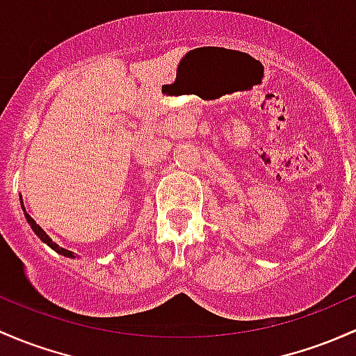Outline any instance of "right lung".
<instances>
[{"instance_id":"right-lung-1","label":"right lung","mask_w":356,"mask_h":356,"mask_svg":"<svg viewBox=\"0 0 356 356\" xmlns=\"http://www.w3.org/2000/svg\"><path fill=\"white\" fill-rule=\"evenodd\" d=\"M20 203H22V208H24V201H22V197H20ZM24 213H25V218H27V222H29L30 228H32V230L35 232V235H37V237L40 238V241L46 242V244L49 245L52 250H56V252L61 254V256H66V257H74V252H71V250H68V249H63V247H59L58 244H56V242H52V238L49 237V235L46 234V232L42 230V228H40L39 225H37L35 220H33L32 216H30L29 213L25 211V208H24Z\"/></svg>"}]
</instances>
